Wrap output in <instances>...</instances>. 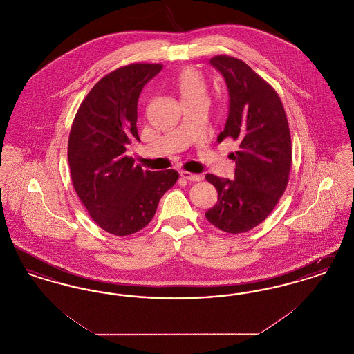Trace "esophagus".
<instances>
[{"instance_id":"obj_1","label":"esophagus","mask_w":354,"mask_h":354,"mask_svg":"<svg viewBox=\"0 0 354 354\" xmlns=\"http://www.w3.org/2000/svg\"><path fill=\"white\" fill-rule=\"evenodd\" d=\"M180 176H182L183 179H185V180H188V182H199V180L202 179L201 175L191 174V172H188V171H182V172H180Z\"/></svg>"}]
</instances>
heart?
<instances>
[{"instance_id":"obj_1","label":"heart","mask_w":354,"mask_h":354,"mask_svg":"<svg viewBox=\"0 0 354 354\" xmlns=\"http://www.w3.org/2000/svg\"><path fill=\"white\" fill-rule=\"evenodd\" d=\"M176 87L183 103L207 97V84L204 77L196 68H183L176 78Z\"/></svg>"}]
</instances>
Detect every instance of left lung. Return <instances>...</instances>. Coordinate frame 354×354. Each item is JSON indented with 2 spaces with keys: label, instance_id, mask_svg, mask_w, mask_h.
I'll return each instance as SVG.
<instances>
[{
  "label": "left lung",
  "instance_id": "obj_1",
  "mask_svg": "<svg viewBox=\"0 0 354 354\" xmlns=\"http://www.w3.org/2000/svg\"><path fill=\"white\" fill-rule=\"evenodd\" d=\"M209 64L224 77L230 111L218 142L239 143L234 153L235 180L207 174L218 189V203L207 220L228 234H244L268 218L286 191L292 166L290 131L274 88L241 59L216 55Z\"/></svg>",
  "mask_w": 354,
  "mask_h": 354
}]
</instances>
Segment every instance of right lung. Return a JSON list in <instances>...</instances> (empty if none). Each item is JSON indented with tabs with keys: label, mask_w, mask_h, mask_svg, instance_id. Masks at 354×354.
<instances>
[{
	"label": "right lung",
	"mask_w": 354,
	"mask_h": 354,
	"mask_svg": "<svg viewBox=\"0 0 354 354\" xmlns=\"http://www.w3.org/2000/svg\"><path fill=\"white\" fill-rule=\"evenodd\" d=\"M162 68L131 64L109 73L86 95L71 124L68 159L74 189L88 215L111 235L145 228L179 178L175 169L145 171L126 155L127 146L139 140V95Z\"/></svg>",
	"instance_id": "obj_1"
}]
</instances>
